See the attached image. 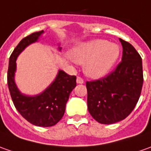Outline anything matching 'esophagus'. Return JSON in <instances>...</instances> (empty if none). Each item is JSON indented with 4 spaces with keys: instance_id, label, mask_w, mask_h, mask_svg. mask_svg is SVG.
<instances>
[{
    "instance_id": "obj_1",
    "label": "esophagus",
    "mask_w": 151,
    "mask_h": 151,
    "mask_svg": "<svg viewBox=\"0 0 151 151\" xmlns=\"http://www.w3.org/2000/svg\"><path fill=\"white\" fill-rule=\"evenodd\" d=\"M83 83H84V81L82 78H80V77H78V78H77V83L83 84Z\"/></svg>"
}]
</instances>
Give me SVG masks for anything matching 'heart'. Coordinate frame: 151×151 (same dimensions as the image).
<instances>
[{"instance_id":"heart-1","label":"heart","mask_w":151,"mask_h":151,"mask_svg":"<svg viewBox=\"0 0 151 151\" xmlns=\"http://www.w3.org/2000/svg\"><path fill=\"white\" fill-rule=\"evenodd\" d=\"M117 44L97 39L83 43L72 50V59L84 64V72L92 78H101L113 68L120 56Z\"/></svg>"}]
</instances>
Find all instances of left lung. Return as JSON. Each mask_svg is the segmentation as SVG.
<instances>
[{
	"label": "left lung",
	"mask_w": 151,
	"mask_h": 151,
	"mask_svg": "<svg viewBox=\"0 0 151 151\" xmlns=\"http://www.w3.org/2000/svg\"><path fill=\"white\" fill-rule=\"evenodd\" d=\"M119 40L123 51L116 68L103 78L86 83L89 113L101 124H113L127 117L142 89L141 57L130 43Z\"/></svg>",
	"instance_id": "1"
}]
</instances>
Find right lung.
<instances>
[{"label": "right lung", "mask_w": 151, "mask_h": 151, "mask_svg": "<svg viewBox=\"0 0 151 151\" xmlns=\"http://www.w3.org/2000/svg\"><path fill=\"white\" fill-rule=\"evenodd\" d=\"M42 34L44 30L24 37L15 47L9 59L7 83L13 103L19 114L35 126L49 127L57 124L64 114L69 95L76 87V76L58 70L54 82L40 94L27 96L19 92L15 83L16 58L27 46L37 42ZM58 50L61 48L58 47Z\"/></svg>", "instance_id": "1"}]
</instances>
